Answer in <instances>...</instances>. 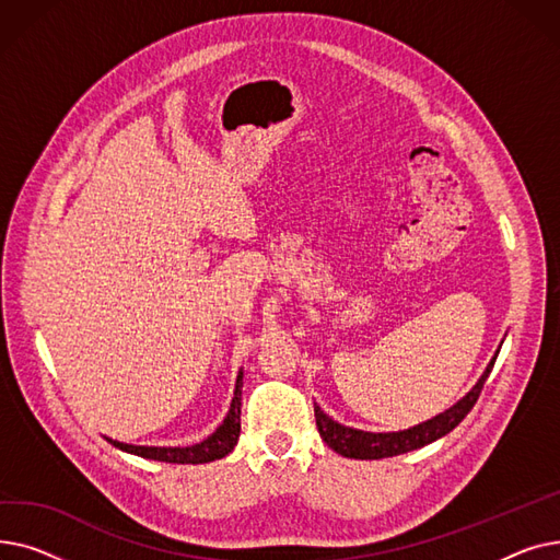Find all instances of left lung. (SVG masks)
I'll return each mask as SVG.
<instances>
[{
    "mask_svg": "<svg viewBox=\"0 0 560 560\" xmlns=\"http://www.w3.org/2000/svg\"><path fill=\"white\" fill-rule=\"evenodd\" d=\"M499 354V349H497ZM497 354L492 357V361L488 363L486 372L481 374V378L477 381V386L469 390L463 399H458L452 408H447L445 413H440L422 424H416L404 431H393V433H372V431H361V429H351L345 424L334 422L325 410H322L315 404V424L317 431L322 435V440L340 456L345 458H361V460H376V458H388V456H397V454H406L420 450L433 440L447 435L452 429H456L460 424V420L472 410V406L477 404L483 384L488 374L492 372V365L497 361Z\"/></svg>",
    "mask_w": 560,
    "mask_h": 560,
    "instance_id": "1",
    "label": "left lung"
}]
</instances>
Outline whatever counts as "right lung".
I'll return each mask as SVG.
<instances>
[{
	"mask_svg": "<svg viewBox=\"0 0 560 560\" xmlns=\"http://www.w3.org/2000/svg\"><path fill=\"white\" fill-rule=\"evenodd\" d=\"M243 401V370L238 372V378H235V390H233V399L229 406V413L224 418V422L209 435L206 440L190 447H144V445H127V443H117V440L106 438L108 443L117 450L142 456V458H152V460H161V463H190V465H199V463H211L218 458H224L235 443H238L241 435V404Z\"/></svg>",
	"mask_w": 560,
	"mask_h": 560,
	"instance_id": "right-lung-1",
	"label": "right lung"
}]
</instances>
